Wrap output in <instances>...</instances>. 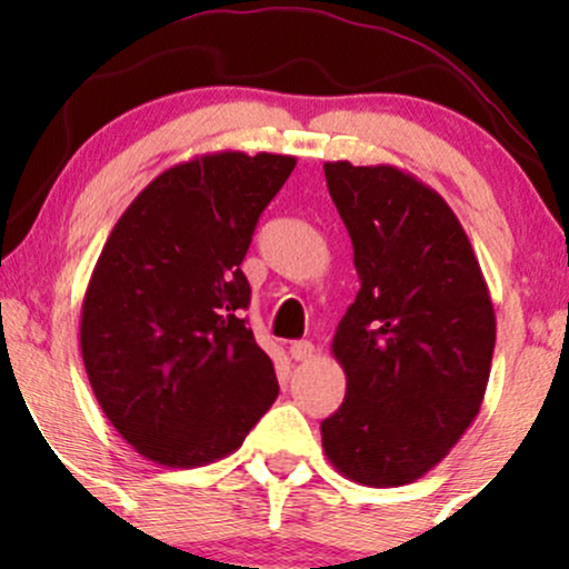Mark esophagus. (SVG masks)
<instances>
[{
	"label": "esophagus",
	"instance_id": "obj_1",
	"mask_svg": "<svg viewBox=\"0 0 569 569\" xmlns=\"http://www.w3.org/2000/svg\"><path fill=\"white\" fill-rule=\"evenodd\" d=\"M289 352L293 361H310V358L316 356V345L307 342V339H299V342H291Z\"/></svg>",
	"mask_w": 569,
	"mask_h": 569
}]
</instances>
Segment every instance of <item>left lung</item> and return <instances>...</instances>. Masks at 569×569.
Listing matches in <instances>:
<instances>
[{
	"instance_id": "obj_1",
	"label": "left lung",
	"mask_w": 569,
	"mask_h": 569,
	"mask_svg": "<svg viewBox=\"0 0 569 569\" xmlns=\"http://www.w3.org/2000/svg\"><path fill=\"white\" fill-rule=\"evenodd\" d=\"M361 289L331 352L348 390L323 452L363 487L411 485L479 415L495 307L471 240L436 189L393 166L326 162Z\"/></svg>"
}]
</instances>
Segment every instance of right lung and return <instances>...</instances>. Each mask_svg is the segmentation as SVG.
I'll return each instance as SVG.
<instances>
[{
    "label": "right lung",
    "instance_id": "1",
    "mask_svg": "<svg viewBox=\"0 0 569 569\" xmlns=\"http://www.w3.org/2000/svg\"><path fill=\"white\" fill-rule=\"evenodd\" d=\"M291 154L211 152L162 171L126 208L82 299L80 348L103 415L147 460L232 455L278 398L246 326L240 270Z\"/></svg>",
    "mask_w": 569,
    "mask_h": 569
}]
</instances>
